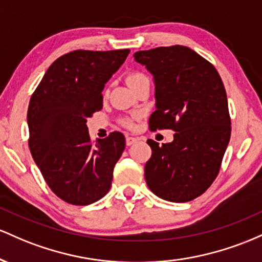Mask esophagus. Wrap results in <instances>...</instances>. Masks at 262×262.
<instances>
[{"mask_svg": "<svg viewBox=\"0 0 262 262\" xmlns=\"http://www.w3.org/2000/svg\"><path fill=\"white\" fill-rule=\"evenodd\" d=\"M137 141H139V139H136V137L128 136V137H126V145L131 146V145H134V143H136Z\"/></svg>", "mask_w": 262, "mask_h": 262, "instance_id": "1", "label": "esophagus"}]
</instances>
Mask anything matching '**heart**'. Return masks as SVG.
<instances>
[{
    "label": "heart",
    "mask_w": 262,
    "mask_h": 262,
    "mask_svg": "<svg viewBox=\"0 0 262 262\" xmlns=\"http://www.w3.org/2000/svg\"><path fill=\"white\" fill-rule=\"evenodd\" d=\"M143 79H147V76L145 74H142V73H130V74L127 75V83L130 84V86H132V85L139 83V81L143 80ZM123 125L127 126V127H131L132 121L131 120H125V121H123Z\"/></svg>",
    "instance_id": "1"
}]
</instances>
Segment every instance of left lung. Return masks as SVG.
Returning <instances> with one entry per match:
<instances>
[{
    "mask_svg": "<svg viewBox=\"0 0 262 262\" xmlns=\"http://www.w3.org/2000/svg\"><path fill=\"white\" fill-rule=\"evenodd\" d=\"M134 58L154 76L156 111L149 126L176 131L162 146L147 141L152 149L147 186L164 201H193L218 176L230 140L224 84L215 68L188 47H158Z\"/></svg>",
    "mask_w": 262,
    "mask_h": 262,
    "instance_id": "8db88e82",
    "label": "left lung"
}]
</instances>
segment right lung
I'll return each instance as SVG.
<instances>
[{"instance_id": "add662e5", "label": "right lung", "mask_w": 262, "mask_h": 262, "mask_svg": "<svg viewBox=\"0 0 262 262\" xmlns=\"http://www.w3.org/2000/svg\"><path fill=\"white\" fill-rule=\"evenodd\" d=\"M130 49L74 51L58 58L29 101V149L49 188L69 204L89 205L108 192L125 136L90 142L88 117L102 107V90Z\"/></svg>"}]
</instances>
